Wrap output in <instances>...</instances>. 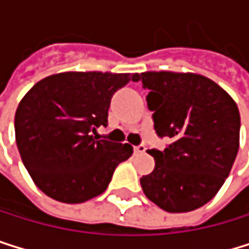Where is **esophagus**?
<instances>
[{
	"mask_svg": "<svg viewBox=\"0 0 249 249\" xmlns=\"http://www.w3.org/2000/svg\"><path fill=\"white\" fill-rule=\"evenodd\" d=\"M146 151V146L145 145H137L134 146V154H142V152H145Z\"/></svg>",
	"mask_w": 249,
	"mask_h": 249,
	"instance_id": "1",
	"label": "esophagus"
}]
</instances>
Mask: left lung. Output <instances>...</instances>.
Segmentation results:
<instances>
[{
	"mask_svg": "<svg viewBox=\"0 0 249 249\" xmlns=\"http://www.w3.org/2000/svg\"><path fill=\"white\" fill-rule=\"evenodd\" d=\"M164 151L148 149L155 169L140 178L145 196L167 212L206 205L223 187L239 149L241 116L233 98L200 74L148 71L140 74Z\"/></svg>",
	"mask_w": 249,
	"mask_h": 249,
	"instance_id": "8db88e82",
	"label": "left lung"
}]
</instances>
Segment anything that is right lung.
I'll return each mask as SVG.
<instances>
[{"mask_svg":"<svg viewBox=\"0 0 249 249\" xmlns=\"http://www.w3.org/2000/svg\"><path fill=\"white\" fill-rule=\"evenodd\" d=\"M140 74L67 71L28 91L15 115L16 143L36 185L62 203H82L109 187L133 154L128 143L100 140L113 94Z\"/></svg>","mask_w":249,"mask_h":249,"instance_id":"1","label":"right lung"}]
</instances>
